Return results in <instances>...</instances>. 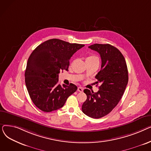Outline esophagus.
<instances>
[{
	"label": "esophagus",
	"mask_w": 151,
	"mask_h": 151,
	"mask_svg": "<svg viewBox=\"0 0 151 151\" xmlns=\"http://www.w3.org/2000/svg\"><path fill=\"white\" fill-rule=\"evenodd\" d=\"M84 89L82 88V87H79V88H78V91L80 92H82L83 91Z\"/></svg>",
	"instance_id": "1"
}]
</instances>
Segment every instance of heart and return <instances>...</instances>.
<instances>
[{
  "mask_svg": "<svg viewBox=\"0 0 151 151\" xmlns=\"http://www.w3.org/2000/svg\"><path fill=\"white\" fill-rule=\"evenodd\" d=\"M86 61H88V62L99 61V59L98 57L96 56V55H89V56L87 57V58H86Z\"/></svg>",
  "mask_w": 151,
  "mask_h": 151,
  "instance_id": "obj_1",
  "label": "heart"
}]
</instances>
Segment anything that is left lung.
Wrapping results in <instances>:
<instances>
[{
  "label": "left lung",
  "mask_w": 151,
  "mask_h": 151,
  "mask_svg": "<svg viewBox=\"0 0 151 151\" xmlns=\"http://www.w3.org/2000/svg\"><path fill=\"white\" fill-rule=\"evenodd\" d=\"M89 48L98 52L101 57V70L96 78L99 90L93 92L86 89L87 99L82 111L87 116L99 119L109 114L122 98L129 81L125 58L121 51L109 44H93Z\"/></svg>",
  "instance_id": "8db88e82"
}]
</instances>
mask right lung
<instances>
[{
  "mask_svg": "<svg viewBox=\"0 0 151 151\" xmlns=\"http://www.w3.org/2000/svg\"><path fill=\"white\" fill-rule=\"evenodd\" d=\"M84 46L53 38L38 45L31 53L25 71V83L29 96L38 108L46 113L57 110L77 90L72 83L60 85L59 74L62 70H68L71 57Z\"/></svg>",
  "mask_w": 151,
  "mask_h": 151,
  "instance_id": "obj_1",
  "label": "right lung"
}]
</instances>
